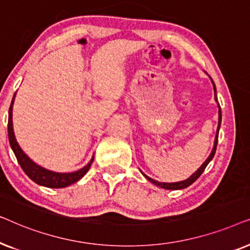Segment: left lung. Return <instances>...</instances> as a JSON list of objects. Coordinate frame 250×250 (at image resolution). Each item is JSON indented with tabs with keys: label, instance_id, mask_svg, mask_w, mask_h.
<instances>
[{
	"label": "left lung",
	"instance_id": "obj_1",
	"mask_svg": "<svg viewBox=\"0 0 250 250\" xmlns=\"http://www.w3.org/2000/svg\"><path fill=\"white\" fill-rule=\"evenodd\" d=\"M211 82H213V80H211ZM213 85H214V93H215V100L217 101V97H216V87H215V84L213 82ZM221 121H222V112H221V107L220 104H218V126H217V132H216V136H215V142H214V146H213V150H211L210 155L208 158L206 159V162H205L203 165H201L199 167V169L197 170V172H194L192 175H191L189 179L184 180V181H181V182H174V183H162V182H158V181L156 180H152L151 177L146 176V174H143L145 175V177L148 181H150V182L156 184L157 187L159 188H163V189H167V190H180V189H184V188H188L189 186H191L194 181H196L198 177H199L201 174L204 173L205 168H206L208 164H209V162L211 159L214 158V155L215 152H216V146H217V140H218V131H220V127H221Z\"/></svg>",
	"mask_w": 250,
	"mask_h": 250
}]
</instances>
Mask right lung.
Returning a JSON list of instances; mask_svg holds the SVG:
<instances>
[{
  "label": "right lung",
  "mask_w": 250,
  "mask_h": 250,
  "mask_svg": "<svg viewBox=\"0 0 250 250\" xmlns=\"http://www.w3.org/2000/svg\"><path fill=\"white\" fill-rule=\"evenodd\" d=\"M16 95V94H15ZM15 95H13L11 104L9 108V121H8V134H9V142L10 146L15 152L16 158L18 160L19 165L21 166L23 172L27 174V176L30 180H33L34 182L40 184V186L47 187V188H64L70 186L75 182H77L78 180H81L85 174L87 173V170L90 169V167L93 163V158L90 160V163L86 166H84L83 168L73 173H56L52 170L45 169L44 167H41L33 162L25 152L22 151L20 148L18 142H17L15 132H13V125H12V105L13 101H15Z\"/></svg>",
  "instance_id": "right-lung-1"
}]
</instances>
